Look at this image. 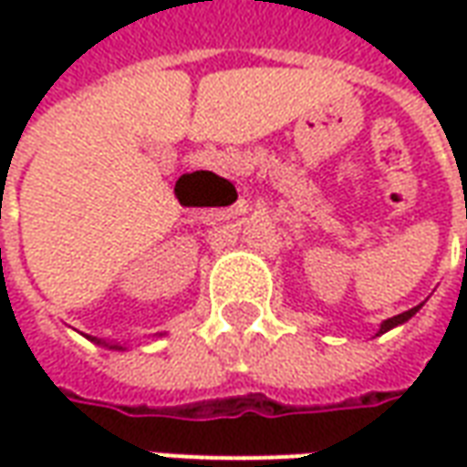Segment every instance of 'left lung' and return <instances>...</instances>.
<instances>
[{
  "label": "left lung",
  "instance_id": "1",
  "mask_svg": "<svg viewBox=\"0 0 467 467\" xmlns=\"http://www.w3.org/2000/svg\"><path fill=\"white\" fill-rule=\"evenodd\" d=\"M465 260H467V250H465ZM420 307H422V305H418V307H410V310H405V313L395 315V317H388V320H385V323L380 325V330H378V335L388 333V330H392V327H395V325L408 323V320H410L412 315L418 313V310H420Z\"/></svg>",
  "mask_w": 467,
  "mask_h": 467
}]
</instances>
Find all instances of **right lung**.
<instances>
[{"label": "right lung", "instance_id": "right-lung-1", "mask_svg": "<svg viewBox=\"0 0 467 467\" xmlns=\"http://www.w3.org/2000/svg\"><path fill=\"white\" fill-rule=\"evenodd\" d=\"M92 340H95V337H92ZM97 345H107V348H112V350H124L122 345H109V343H102V340H95Z\"/></svg>", "mask_w": 467, "mask_h": 467}]
</instances>
